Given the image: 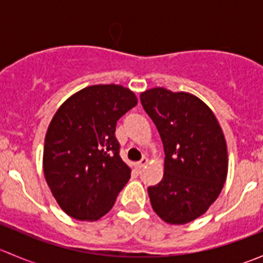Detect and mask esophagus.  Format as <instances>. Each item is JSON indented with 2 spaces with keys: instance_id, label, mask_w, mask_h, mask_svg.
Masks as SVG:
<instances>
[{
  "instance_id": "obj_1",
  "label": "esophagus",
  "mask_w": 263,
  "mask_h": 263,
  "mask_svg": "<svg viewBox=\"0 0 263 263\" xmlns=\"http://www.w3.org/2000/svg\"><path fill=\"white\" fill-rule=\"evenodd\" d=\"M147 163H148L147 158H142L141 160L139 161V163H136V164H135V166H136V169H142V168H144L145 165H146Z\"/></svg>"
}]
</instances>
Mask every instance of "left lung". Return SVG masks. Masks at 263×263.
Segmentation results:
<instances>
[{"label":"left lung","mask_w":263,"mask_h":263,"mask_svg":"<svg viewBox=\"0 0 263 263\" xmlns=\"http://www.w3.org/2000/svg\"><path fill=\"white\" fill-rule=\"evenodd\" d=\"M140 100L165 154L163 179L147 188L153 210L168 224H187L209 210L227 181L224 132L209 105L191 92L153 87Z\"/></svg>","instance_id":"obj_1"}]
</instances>
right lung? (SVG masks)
Segmentation results:
<instances>
[{
    "label": "right lung",
    "mask_w": 263,
    "mask_h": 263,
    "mask_svg": "<svg viewBox=\"0 0 263 263\" xmlns=\"http://www.w3.org/2000/svg\"><path fill=\"white\" fill-rule=\"evenodd\" d=\"M137 105L122 85H91L71 95L50 121L43 172L53 197L68 216L95 221L116 202L131 177L119 156L117 121Z\"/></svg>",
    "instance_id": "add662e5"
}]
</instances>
